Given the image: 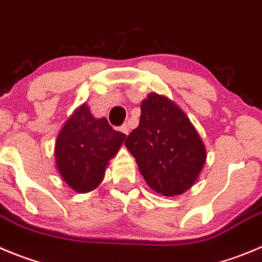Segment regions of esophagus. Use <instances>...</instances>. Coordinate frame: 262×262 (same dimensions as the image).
<instances>
[{"label":"esophagus","instance_id":"34e87169","mask_svg":"<svg viewBox=\"0 0 262 262\" xmlns=\"http://www.w3.org/2000/svg\"><path fill=\"white\" fill-rule=\"evenodd\" d=\"M121 131L124 134V135H128V134H129V127H128V124H127V123L123 124V126L121 127Z\"/></svg>","mask_w":262,"mask_h":262}]
</instances>
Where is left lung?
Returning <instances> with one entry per match:
<instances>
[{"label": "left lung", "instance_id": "obj_1", "mask_svg": "<svg viewBox=\"0 0 262 262\" xmlns=\"http://www.w3.org/2000/svg\"><path fill=\"white\" fill-rule=\"evenodd\" d=\"M140 123L124 145L146 184L164 196L185 193L203 170L207 151L183 109L150 92L140 105Z\"/></svg>", "mask_w": 262, "mask_h": 262}]
</instances>
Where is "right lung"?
<instances>
[{
  "mask_svg": "<svg viewBox=\"0 0 262 262\" xmlns=\"http://www.w3.org/2000/svg\"><path fill=\"white\" fill-rule=\"evenodd\" d=\"M126 135L113 129L106 118H95L86 103L73 112L55 141V166L77 193H89L104 180L109 161L118 153Z\"/></svg>",
  "mask_w": 262,
  "mask_h": 262,
  "instance_id": "1",
  "label": "right lung"
}]
</instances>
